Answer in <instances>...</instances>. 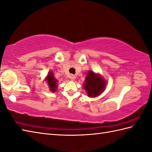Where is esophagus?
I'll return each instance as SVG.
<instances>
[{"instance_id":"1","label":"esophagus","mask_w":152,"mask_h":152,"mask_svg":"<svg viewBox=\"0 0 152 152\" xmlns=\"http://www.w3.org/2000/svg\"><path fill=\"white\" fill-rule=\"evenodd\" d=\"M75 78H76V76L74 75H70V79L71 80H75Z\"/></svg>"}]
</instances>
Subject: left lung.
<instances>
[{"label":"left lung","mask_w":152,"mask_h":152,"mask_svg":"<svg viewBox=\"0 0 152 152\" xmlns=\"http://www.w3.org/2000/svg\"><path fill=\"white\" fill-rule=\"evenodd\" d=\"M107 82L101 74L89 70L83 86L89 97H96L104 92Z\"/></svg>","instance_id":"obj_1"}]
</instances>
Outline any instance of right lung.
<instances>
[{
  "label": "right lung",
  "mask_w": 152,
  "mask_h": 152,
  "mask_svg": "<svg viewBox=\"0 0 152 152\" xmlns=\"http://www.w3.org/2000/svg\"><path fill=\"white\" fill-rule=\"evenodd\" d=\"M45 82H46L48 86V88H49L50 91L52 93L56 92L57 89V82L58 80L55 78L53 72L52 71H50L48 73V75L46 76V78L44 80Z\"/></svg>",
  "instance_id": "add662e5"
}]
</instances>
